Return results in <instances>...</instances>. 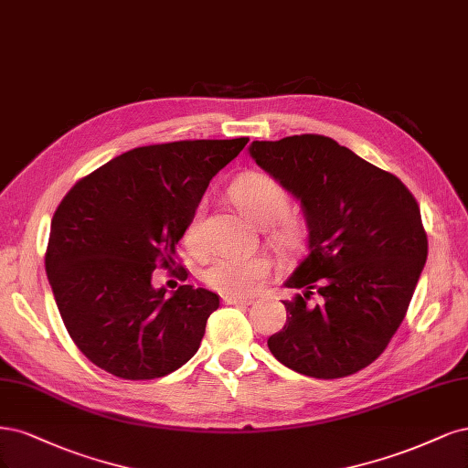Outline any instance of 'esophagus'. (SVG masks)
I'll return each mask as SVG.
<instances>
[{
  "mask_svg": "<svg viewBox=\"0 0 468 468\" xmlns=\"http://www.w3.org/2000/svg\"><path fill=\"white\" fill-rule=\"evenodd\" d=\"M225 305H250L252 299L250 297H223Z\"/></svg>",
  "mask_w": 468,
  "mask_h": 468,
  "instance_id": "obj_1",
  "label": "esophagus"
}]
</instances>
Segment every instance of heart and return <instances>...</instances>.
I'll list each match as a JSON object with an SVG mask.
<instances>
[{
    "instance_id": "obj_1",
    "label": "heart",
    "mask_w": 468,
    "mask_h": 468,
    "mask_svg": "<svg viewBox=\"0 0 468 468\" xmlns=\"http://www.w3.org/2000/svg\"><path fill=\"white\" fill-rule=\"evenodd\" d=\"M231 200L250 221L270 228V240L278 250L297 249L303 237V225L297 218L288 216L290 196L272 176L249 173L237 178L231 186ZM202 216L204 207L198 206L185 229L186 245L194 250L202 249ZM268 276L270 262L264 256L240 252H218L202 268V280L223 295H250Z\"/></svg>"
}]
</instances>
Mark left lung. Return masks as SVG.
Wrapping results in <instances>:
<instances>
[{
    "instance_id": "8db88e82",
    "label": "left lung",
    "mask_w": 468,
    "mask_h": 468,
    "mask_svg": "<svg viewBox=\"0 0 468 468\" xmlns=\"http://www.w3.org/2000/svg\"><path fill=\"white\" fill-rule=\"evenodd\" d=\"M259 167L303 206L309 254L285 285L288 321L268 338L285 367L314 379L357 373L399 330L428 259L420 206L402 180L319 133L252 142ZM316 291L322 303L309 306Z\"/></svg>"
}]
</instances>
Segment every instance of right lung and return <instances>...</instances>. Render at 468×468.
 I'll use <instances>...</instances> for the list:
<instances>
[{"label":"right lung","mask_w":468,"mask_h":468,"mask_svg":"<svg viewBox=\"0 0 468 468\" xmlns=\"http://www.w3.org/2000/svg\"><path fill=\"white\" fill-rule=\"evenodd\" d=\"M249 138L144 145L83 176L52 218L47 274L81 354L120 379H157L198 352L219 297L152 285L178 266L176 243L212 176ZM175 272V270H173ZM176 276L188 278L185 268Z\"/></svg>","instance_id":"1"}]
</instances>
